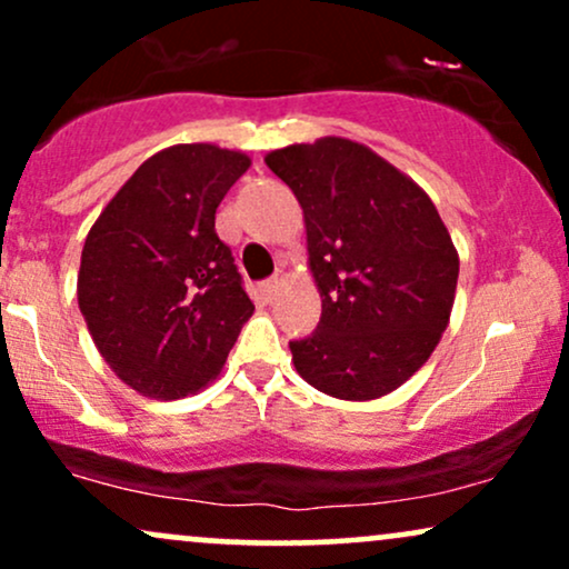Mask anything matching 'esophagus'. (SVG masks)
I'll return each mask as SVG.
<instances>
[{
    "label": "esophagus",
    "mask_w": 569,
    "mask_h": 569,
    "mask_svg": "<svg viewBox=\"0 0 569 569\" xmlns=\"http://www.w3.org/2000/svg\"><path fill=\"white\" fill-rule=\"evenodd\" d=\"M286 280H289V276H286L283 270H278L276 276H272V278L264 283V293H267V297H276V293L286 286Z\"/></svg>",
    "instance_id": "34e87169"
}]
</instances>
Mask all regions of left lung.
Returning a JSON list of instances; mask_svg holds the SVG:
<instances>
[{
	"label": "left lung",
	"instance_id": "left-lung-1",
	"mask_svg": "<svg viewBox=\"0 0 569 569\" xmlns=\"http://www.w3.org/2000/svg\"><path fill=\"white\" fill-rule=\"evenodd\" d=\"M302 206L321 323L289 342L299 377L342 401L393 393L428 361L460 257L433 200L363 143L323 136L264 158Z\"/></svg>",
	"mask_w": 569,
	"mask_h": 569
}]
</instances>
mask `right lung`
<instances>
[{
  "label": "right lung",
  "instance_id": "obj_1",
  "mask_svg": "<svg viewBox=\"0 0 569 569\" xmlns=\"http://www.w3.org/2000/svg\"><path fill=\"white\" fill-rule=\"evenodd\" d=\"M251 158L173 143L143 160L84 238L77 302L98 352L158 401L200 393L224 367L253 305L217 208Z\"/></svg>",
  "mask_w": 569,
  "mask_h": 569
}]
</instances>
